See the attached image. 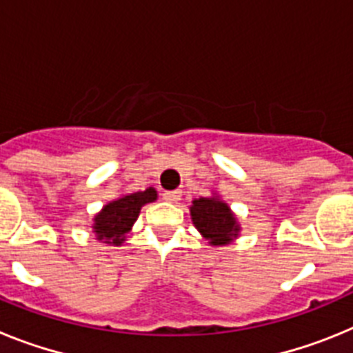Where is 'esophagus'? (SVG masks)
I'll use <instances>...</instances> for the list:
<instances>
[{
	"instance_id": "1",
	"label": "esophagus",
	"mask_w": 353,
	"mask_h": 353,
	"mask_svg": "<svg viewBox=\"0 0 353 353\" xmlns=\"http://www.w3.org/2000/svg\"><path fill=\"white\" fill-rule=\"evenodd\" d=\"M180 198H182V191H164L162 192V199H166L170 203H179Z\"/></svg>"
}]
</instances>
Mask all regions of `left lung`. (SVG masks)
Segmentation results:
<instances>
[{"mask_svg": "<svg viewBox=\"0 0 353 353\" xmlns=\"http://www.w3.org/2000/svg\"><path fill=\"white\" fill-rule=\"evenodd\" d=\"M192 223L212 245H224L239 233V226L224 201L219 198H199L192 201Z\"/></svg>", "mask_w": 353, "mask_h": 353, "instance_id": "8db88e82", "label": "left lung"}]
</instances>
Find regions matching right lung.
Instances as JSON below:
<instances>
[{"label":"right lung","instance_id":"add662e5","mask_svg":"<svg viewBox=\"0 0 353 353\" xmlns=\"http://www.w3.org/2000/svg\"><path fill=\"white\" fill-rule=\"evenodd\" d=\"M155 198H157V192L154 187H150L146 191L132 192L105 205L101 214L95 217V224H93L99 240L105 239L109 240L108 244L120 245L125 240V235L129 233L134 221L138 219L143 205L152 203Z\"/></svg>","mask_w":353,"mask_h":353}]
</instances>
